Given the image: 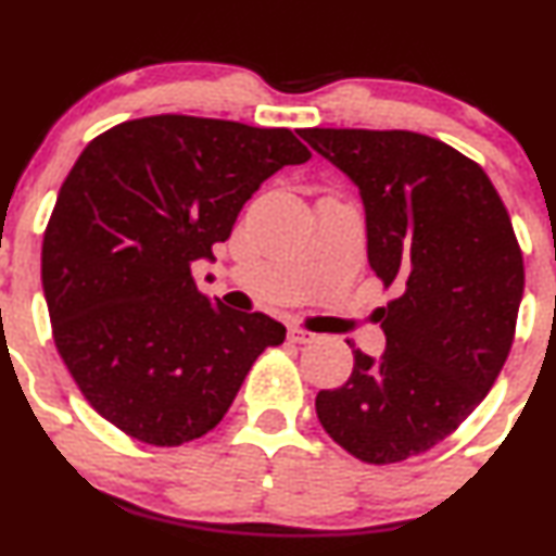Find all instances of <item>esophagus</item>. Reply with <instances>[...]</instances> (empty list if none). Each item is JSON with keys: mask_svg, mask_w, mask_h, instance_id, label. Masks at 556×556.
I'll return each mask as SVG.
<instances>
[{"mask_svg": "<svg viewBox=\"0 0 556 556\" xmlns=\"http://www.w3.org/2000/svg\"><path fill=\"white\" fill-rule=\"evenodd\" d=\"M287 339H290L292 344H311V342H316L318 333L305 331V329H298V326H292V329L287 331Z\"/></svg>", "mask_w": 556, "mask_h": 556, "instance_id": "esophagus-1", "label": "esophagus"}]
</instances>
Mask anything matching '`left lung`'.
<instances>
[{
  "instance_id": "left-lung-1",
  "label": "left lung",
  "mask_w": 556,
  "mask_h": 556,
  "mask_svg": "<svg viewBox=\"0 0 556 556\" xmlns=\"http://www.w3.org/2000/svg\"><path fill=\"white\" fill-rule=\"evenodd\" d=\"M359 189L367 261L396 298L378 307L386 352L354 350L352 376L320 391L324 430L365 464L430 451L477 409L510 354L523 253L479 163L427 134L303 129Z\"/></svg>"
}]
</instances>
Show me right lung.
<instances>
[{
  "mask_svg": "<svg viewBox=\"0 0 556 556\" xmlns=\"http://www.w3.org/2000/svg\"><path fill=\"white\" fill-rule=\"evenodd\" d=\"M307 157L290 129L176 113L85 147L46 225L41 279L53 344L100 417L160 447L219 425L285 326L212 303L191 264L266 178Z\"/></svg>",
  "mask_w": 556,
  "mask_h": 556,
  "instance_id": "add662e5",
  "label": "right lung"
}]
</instances>
